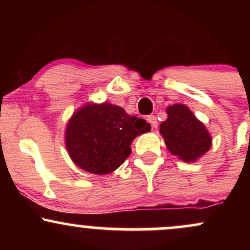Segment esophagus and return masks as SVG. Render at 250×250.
Segmentation results:
<instances>
[{
  "instance_id": "34e87169",
  "label": "esophagus",
  "mask_w": 250,
  "mask_h": 250,
  "mask_svg": "<svg viewBox=\"0 0 250 250\" xmlns=\"http://www.w3.org/2000/svg\"><path fill=\"white\" fill-rule=\"evenodd\" d=\"M147 121H148V123H150L151 127L157 128V119H156V116H155V115H149L147 117Z\"/></svg>"
}]
</instances>
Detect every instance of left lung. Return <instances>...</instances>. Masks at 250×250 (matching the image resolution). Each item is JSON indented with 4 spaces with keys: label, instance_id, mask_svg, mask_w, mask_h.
Instances as JSON below:
<instances>
[{
    "label": "left lung",
    "instance_id": "left-lung-1",
    "mask_svg": "<svg viewBox=\"0 0 250 250\" xmlns=\"http://www.w3.org/2000/svg\"><path fill=\"white\" fill-rule=\"evenodd\" d=\"M168 119L160 125V133L168 150L186 162H194L211 146V136L195 115L183 104L167 109Z\"/></svg>",
    "mask_w": 250,
    "mask_h": 250
}]
</instances>
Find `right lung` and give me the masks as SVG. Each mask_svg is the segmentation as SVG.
<instances>
[{"instance_id":"add662e5","label":"right lung","mask_w":250,"mask_h":250,"mask_svg":"<svg viewBox=\"0 0 250 250\" xmlns=\"http://www.w3.org/2000/svg\"><path fill=\"white\" fill-rule=\"evenodd\" d=\"M149 130L146 120L128 115L119 105L91 103L71 116L65 146L80 168L104 175L119 168L131 153V141Z\"/></svg>"}]
</instances>
